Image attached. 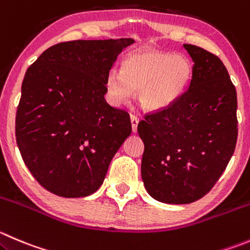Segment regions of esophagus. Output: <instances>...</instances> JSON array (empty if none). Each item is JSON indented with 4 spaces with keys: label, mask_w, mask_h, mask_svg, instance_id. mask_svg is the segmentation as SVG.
Wrapping results in <instances>:
<instances>
[{
    "label": "esophagus",
    "mask_w": 250,
    "mask_h": 250,
    "mask_svg": "<svg viewBox=\"0 0 250 250\" xmlns=\"http://www.w3.org/2000/svg\"><path fill=\"white\" fill-rule=\"evenodd\" d=\"M130 123H132V129L133 132H137L138 130V123H139V118L135 115H130Z\"/></svg>",
    "instance_id": "34e87169"
}]
</instances>
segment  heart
I'll return each instance as SVG.
<instances>
[{"instance_id": "1", "label": "heart", "mask_w": 250, "mask_h": 250, "mask_svg": "<svg viewBox=\"0 0 250 250\" xmlns=\"http://www.w3.org/2000/svg\"><path fill=\"white\" fill-rule=\"evenodd\" d=\"M190 76L192 64L184 56L143 50L125 58L122 71H110L106 89L115 103H125L133 90L140 91L143 107L156 111L168 107L183 94Z\"/></svg>"}]
</instances>
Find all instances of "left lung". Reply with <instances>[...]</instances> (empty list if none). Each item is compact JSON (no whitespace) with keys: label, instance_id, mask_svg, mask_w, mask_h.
I'll use <instances>...</instances> for the list:
<instances>
[{"label":"left lung","instance_id":"left-lung-1","mask_svg":"<svg viewBox=\"0 0 250 250\" xmlns=\"http://www.w3.org/2000/svg\"><path fill=\"white\" fill-rule=\"evenodd\" d=\"M183 47L193 60L189 86L138 125L143 182L166 204H189L208 194L226 169L238 135L236 88L222 61L199 46Z\"/></svg>","mask_w":250,"mask_h":250}]
</instances>
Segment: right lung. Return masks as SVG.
<instances>
[{"mask_svg":"<svg viewBox=\"0 0 250 250\" xmlns=\"http://www.w3.org/2000/svg\"><path fill=\"white\" fill-rule=\"evenodd\" d=\"M133 39L73 40L43 51L26 71L16 139L34 178L60 197L93 194L132 132L129 113L106 103V77Z\"/></svg>","mask_w":250,"mask_h":250,"instance_id":"right-lung-1","label":"right lung"}]
</instances>
